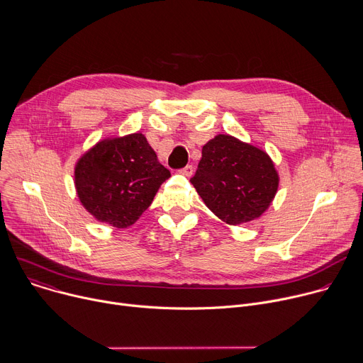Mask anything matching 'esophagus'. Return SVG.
Wrapping results in <instances>:
<instances>
[{"mask_svg":"<svg viewBox=\"0 0 363 363\" xmlns=\"http://www.w3.org/2000/svg\"><path fill=\"white\" fill-rule=\"evenodd\" d=\"M192 172H194V168L191 167V165H188V167H185V168H182L181 171H179V174L181 175H184V177H192Z\"/></svg>","mask_w":363,"mask_h":363,"instance_id":"esophagus-1","label":"esophagus"}]
</instances>
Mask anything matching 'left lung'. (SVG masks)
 I'll list each match as a JSON object with an SVG mask.
<instances>
[{
  "mask_svg": "<svg viewBox=\"0 0 363 363\" xmlns=\"http://www.w3.org/2000/svg\"><path fill=\"white\" fill-rule=\"evenodd\" d=\"M279 182L266 150L223 133L202 146L191 179L203 203L228 225L260 218L272 205Z\"/></svg>",
  "mask_w": 363,
  "mask_h": 363,
  "instance_id": "1",
  "label": "left lung"
}]
</instances>
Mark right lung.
<instances>
[{"mask_svg":"<svg viewBox=\"0 0 363 363\" xmlns=\"http://www.w3.org/2000/svg\"><path fill=\"white\" fill-rule=\"evenodd\" d=\"M169 177L142 133L101 139L74 165L80 203L99 223L115 228L133 225Z\"/></svg>","mask_w":363,"mask_h":363,"instance_id":"right-lung-1","label":"right lung"}]
</instances>
